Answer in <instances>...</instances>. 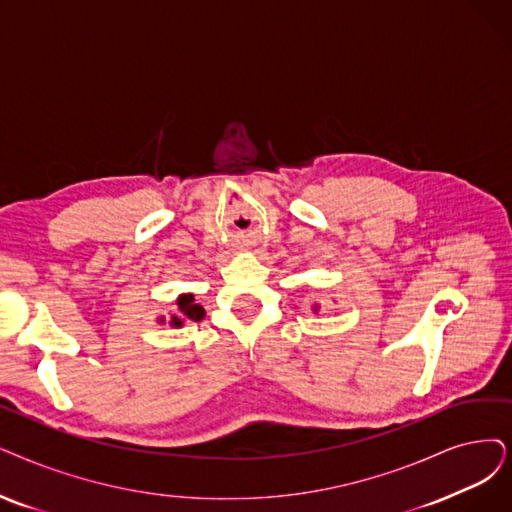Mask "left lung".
Masks as SVG:
<instances>
[{"label":"left lung","instance_id":"8db88e82","mask_svg":"<svg viewBox=\"0 0 512 512\" xmlns=\"http://www.w3.org/2000/svg\"><path fill=\"white\" fill-rule=\"evenodd\" d=\"M313 311H317V304H315V306H313Z\"/></svg>","mask_w":512,"mask_h":512}]
</instances>
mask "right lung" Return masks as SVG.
Here are the masks:
<instances>
[{"label":"right lung","instance_id":"add662e5","mask_svg":"<svg viewBox=\"0 0 512 512\" xmlns=\"http://www.w3.org/2000/svg\"><path fill=\"white\" fill-rule=\"evenodd\" d=\"M176 304H178V315H172V319H170V325H174V327H180L185 321H201L203 315H206L203 306L195 302L193 294L178 296Z\"/></svg>","mask_w":512,"mask_h":512}]
</instances>
